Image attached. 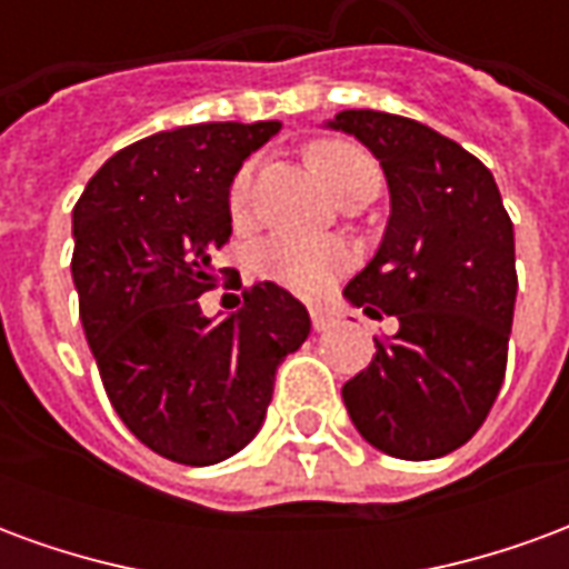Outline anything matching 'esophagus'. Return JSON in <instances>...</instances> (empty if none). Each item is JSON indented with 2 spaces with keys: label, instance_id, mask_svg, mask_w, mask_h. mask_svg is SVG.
Listing matches in <instances>:
<instances>
[{
  "label": "esophagus",
  "instance_id": "34e87169",
  "mask_svg": "<svg viewBox=\"0 0 569 569\" xmlns=\"http://www.w3.org/2000/svg\"><path fill=\"white\" fill-rule=\"evenodd\" d=\"M310 322H313L317 332H326V329L332 326V313H326V310H310Z\"/></svg>",
  "mask_w": 569,
  "mask_h": 569
}]
</instances>
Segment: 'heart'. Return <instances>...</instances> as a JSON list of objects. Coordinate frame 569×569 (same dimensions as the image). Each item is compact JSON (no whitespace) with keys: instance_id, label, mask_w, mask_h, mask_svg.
<instances>
[{"instance_id":"b5f03b06","label":"heart","mask_w":569,"mask_h":569,"mask_svg":"<svg viewBox=\"0 0 569 569\" xmlns=\"http://www.w3.org/2000/svg\"><path fill=\"white\" fill-rule=\"evenodd\" d=\"M310 161L335 198L359 173L378 170L369 154L350 142H320L310 149ZM249 188H252V163H243L228 191V207L234 216L247 212ZM350 264H353V249L335 237L310 240L296 234H273L252 249V271L296 296H320Z\"/></svg>"}]
</instances>
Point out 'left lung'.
Here are the masks:
<instances>
[{
    "label": "left lung",
    "mask_w": 569,
    "mask_h": 569,
    "mask_svg": "<svg viewBox=\"0 0 569 569\" xmlns=\"http://www.w3.org/2000/svg\"><path fill=\"white\" fill-rule=\"evenodd\" d=\"M381 161L390 219L345 298L396 317L369 369L345 383L347 415L378 451L432 460L472 439L500 393L512 332L515 231L476 154L411 118L347 109L326 124Z\"/></svg>",
    "instance_id": "8db88e82"
}]
</instances>
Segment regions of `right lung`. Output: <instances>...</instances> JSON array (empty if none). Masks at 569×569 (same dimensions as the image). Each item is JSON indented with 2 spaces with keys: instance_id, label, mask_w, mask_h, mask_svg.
Returning a JSON list of instances; mask_svg holds the SVG:
<instances>
[{
  "instance_id": "right-lung-1",
  "label": "right lung",
  "mask_w": 569,
  "mask_h": 569,
  "mask_svg": "<svg viewBox=\"0 0 569 569\" xmlns=\"http://www.w3.org/2000/svg\"><path fill=\"white\" fill-rule=\"evenodd\" d=\"M280 121L161 130L116 151L72 210V280L106 396L137 439L173 463L212 466L247 448L273 375L310 335L277 283L210 320L212 252L231 237L228 191Z\"/></svg>"
}]
</instances>
